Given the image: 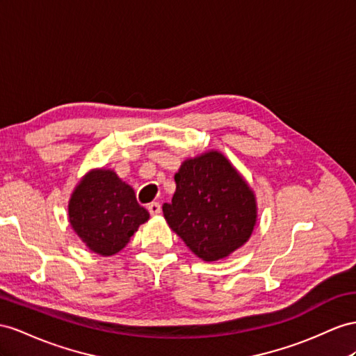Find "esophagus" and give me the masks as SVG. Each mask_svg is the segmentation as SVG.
<instances>
[{
	"mask_svg": "<svg viewBox=\"0 0 356 356\" xmlns=\"http://www.w3.org/2000/svg\"><path fill=\"white\" fill-rule=\"evenodd\" d=\"M150 215H159L161 213V204L158 202H153L147 206Z\"/></svg>",
	"mask_w": 356,
	"mask_h": 356,
	"instance_id": "34e87169",
	"label": "esophagus"
}]
</instances>
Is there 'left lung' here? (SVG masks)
Returning a JSON list of instances; mask_svg holds the SVG:
<instances>
[{
	"instance_id": "left-lung-1",
	"label": "left lung",
	"mask_w": 356,
	"mask_h": 356,
	"mask_svg": "<svg viewBox=\"0 0 356 356\" xmlns=\"http://www.w3.org/2000/svg\"><path fill=\"white\" fill-rule=\"evenodd\" d=\"M176 193L163 216L197 257L215 261L251 238L257 222L256 195L222 153L186 159L175 176Z\"/></svg>"
}]
</instances>
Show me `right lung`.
<instances>
[{"label": "right lung", "mask_w": 356, "mask_h": 356, "mask_svg": "<svg viewBox=\"0 0 356 356\" xmlns=\"http://www.w3.org/2000/svg\"><path fill=\"white\" fill-rule=\"evenodd\" d=\"M150 218L134 189L113 170H91L69 200V222L90 251L114 256Z\"/></svg>", "instance_id": "1"}]
</instances>
